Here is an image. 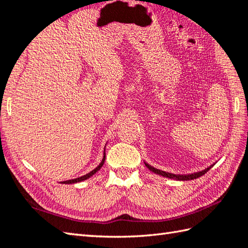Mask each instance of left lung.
Instances as JSON below:
<instances>
[{
  "instance_id": "left-lung-1",
  "label": "left lung",
  "mask_w": 248,
  "mask_h": 248,
  "mask_svg": "<svg viewBox=\"0 0 248 248\" xmlns=\"http://www.w3.org/2000/svg\"><path fill=\"white\" fill-rule=\"evenodd\" d=\"M145 163V165L149 168V170L151 171H154L155 173H156V175H160L162 177H165V178H168V179H175V180H179V181H187V180H194V179H197L199 177H202V175H204L205 172H207L208 170H210L212 168V166L215 164H212L210 165L209 167L204 168V170H200V171H197V172H192V173H186V175H179V173H171V172H168V171H164V170H157V168L154 167L149 165L148 163Z\"/></svg>"
}]
</instances>
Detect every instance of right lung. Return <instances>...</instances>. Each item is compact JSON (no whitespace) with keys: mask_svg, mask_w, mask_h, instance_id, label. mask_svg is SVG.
I'll list each match as a JSON object with an SVG mask.
<instances>
[{"mask_svg":"<svg viewBox=\"0 0 248 248\" xmlns=\"http://www.w3.org/2000/svg\"><path fill=\"white\" fill-rule=\"evenodd\" d=\"M104 161H105V148H104V154H103V157H102V161L100 162V164L94 168V170H93L91 172H88V173H86V175H84V176H82V177H78V178H75V179H71V180H66V181H62V182H61V183H62V184H72V183H78V182H81V181H84V180H86V179H88V178H91L93 175H94V173H96L100 168H101L102 166H103V164H104Z\"/></svg>","mask_w":248,"mask_h":248,"instance_id":"1","label":"right lung"}]
</instances>
